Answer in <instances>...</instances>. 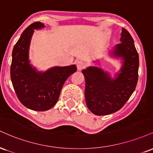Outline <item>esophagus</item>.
<instances>
[{"instance_id":"1","label":"esophagus","mask_w":153,"mask_h":153,"mask_svg":"<svg viewBox=\"0 0 153 153\" xmlns=\"http://www.w3.org/2000/svg\"><path fill=\"white\" fill-rule=\"evenodd\" d=\"M76 65H77V68H78V71H81L82 69H83V68L85 67V64L84 62L80 60L76 62Z\"/></svg>"}]
</instances>
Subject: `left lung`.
<instances>
[{
	"label": "left lung",
	"instance_id": "left-lung-1",
	"mask_svg": "<svg viewBox=\"0 0 153 153\" xmlns=\"http://www.w3.org/2000/svg\"><path fill=\"white\" fill-rule=\"evenodd\" d=\"M120 44L108 51L111 57L120 59L122 66L114 78L96 66L82 71L85 80V98L88 109L97 116L119 111L129 100L138 80L139 55L129 31L122 28Z\"/></svg>",
	"mask_w": 153,
	"mask_h": 153
}]
</instances>
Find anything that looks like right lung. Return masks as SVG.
I'll list each match as a JSON object with an SVG mask.
<instances>
[{
	"mask_svg": "<svg viewBox=\"0 0 153 153\" xmlns=\"http://www.w3.org/2000/svg\"><path fill=\"white\" fill-rule=\"evenodd\" d=\"M43 23L34 22L23 31L13 47L10 78L17 97L26 108L45 111L57 102L65 80L76 72L75 65L55 66L39 71L30 63L29 47L34 29L45 28Z\"/></svg>",
	"mask_w": 153,
	"mask_h": 153,
	"instance_id": "obj_1",
	"label": "right lung"
}]
</instances>
